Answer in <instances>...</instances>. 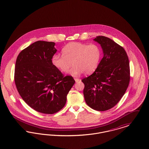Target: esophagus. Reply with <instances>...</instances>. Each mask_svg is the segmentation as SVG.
Segmentation results:
<instances>
[{"label":"esophagus","instance_id":"34e87169","mask_svg":"<svg viewBox=\"0 0 149 149\" xmlns=\"http://www.w3.org/2000/svg\"><path fill=\"white\" fill-rule=\"evenodd\" d=\"M75 81L77 83V82H78L79 80H80V79H78V78H75Z\"/></svg>","mask_w":149,"mask_h":149}]
</instances>
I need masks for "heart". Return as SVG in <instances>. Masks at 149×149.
Instances as JSON below:
<instances>
[{"label": "heart", "mask_w": 149, "mask_h": 149, "mask_svg": "<svg viewBox=\"0 0 149 149\" xmlns=\"http://www.w3.org/2000/svg\"><path fill=\"white\" fill-rule=\"evenodd\" d=\"M62 56L54 54L52 57V65L61 72H66L73 67L69 74L77 77L84 72L89 74L95 71L101 59V52L96 44L87 45L79 42H71L62 49Z\"/></svg>", "instance_id": "1"}]
</instances>
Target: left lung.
<instances>
[{"instance_id": "1", "label": "left lung", "mask_w": 149, "mask_h": 149, "mask_svg": "<svg viewBox=\"0 0 149 149\" xmlns=\"http://www.w3.org/2000/svg\"><path fill=\"white\" fill-rule=\"evenodd\" d=\"M104 56L95 72L81 80L83 94L90 107L103 111L113 108L124 95L130 81V62L122 46L111 39L98 36Z\"/></svg>"}]
</instances>
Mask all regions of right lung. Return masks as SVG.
Returning a JSON list of instances; mask_svg holds the SVG:
<instances>
[{
	"label": "right lung",
	"instance_id": "obj_1",
	"mask_svg": "<svg viewBox=\"0 0 149 149\" xmlns=\"http://www.w3.org/2000/svg\"><path fill=\"white\" fill-rule=\"evenodd\" d=\"M54 45L35 42L19 53L16 62L15 82L19 95L30 107L43 114L61 110L75 82L53 65L52 57L57 51Z\"/></svg>",
	"mask_w": 149,
	"mask_h": 149
}]
</instances>
